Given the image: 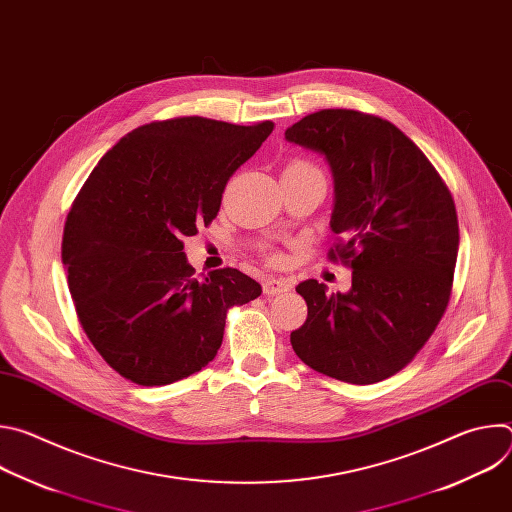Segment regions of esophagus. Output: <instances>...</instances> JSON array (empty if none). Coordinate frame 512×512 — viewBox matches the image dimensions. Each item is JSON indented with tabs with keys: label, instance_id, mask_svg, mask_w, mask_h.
<instances>
[{
	"label": "esophagus",
	"instance_id": "obj_1",
	"mask_svg": "<svg viewBox=\"0 0 512 512\" xmlns=\"http://www.w3.org/2000/svg\"><path fill=\"white\" fill-rule=\"evenodd\" d=\"M291 285H294V281L287 279V277H265L263 279V294L265 296H277V294H283V291H289Z\"/></svg>",
	"mask_w": 512,
	"mask_h": 512
}]
</instances>
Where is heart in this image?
I'll return each instance as SVG.
<instances>
[{
    "label": "heart",
    "instance_id": "1",
    "mask_svg": "<svg viewBox=\"0 0 512 512\" xmlns=\"http://www.w3.org/2000/svg\"><path fill=\"white\" fill-rule=\"evenodd\" d=\"M285 170H316V168H312V166L306 164V162H291Z\"/></svg>",
    "mask_w": 512,
    "mask_h": 512
}]
</instances>
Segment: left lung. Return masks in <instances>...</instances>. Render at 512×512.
Listing matches in <instances>:
<instances>
[{"instance_id":"1","label":"left lung","mask_w":512,"mask_h":512,"mask_svg":"<svg viewBox=\"0 0 512 512\" xmlns=\"http://www.w3.org/2000/svg\"><path fill=\"white\" fill-rule=\"evenodd\" d=\"M320 154L334 180L330 229L352 287L328 294L316 279L296 291L308 318L289 336L318 373L352 385L389 379L419 352L450 302L460 233L452 194L393 123L324 109L285 129Z\"/></svg>"}]
</instances>
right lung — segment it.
<instances>
[{"mask_svg": "<svg viewBox=\"0 0 512 512\" xmlns=\"http://www.w3.org/2000/svg\"><path fill=\"white\" fill-rule=\"evenodd\" d=\"M273 131L178 117L141 125L101 158L72 204L62 263L83 330L121 377L170 385L223 344L227 310L261 285L227 267L196 279L184 237L221 208L229 178Z\"/></svg>", "mask_w": 512, "mask_h": 512, "instance_id": "right-lung-1", "label": "right lung"}]
</instances>
